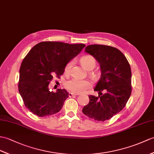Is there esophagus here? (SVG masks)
Here are the masks:
<instances>
[{
  "instance_id": "esophagus-1",
  "label": "esophagus",
  "mask_w": 154,
  "mask_h": 154,
  "mask_svg": "<svg viewBox=\"0 0 154 154\" xmlns=\"http://www.w3.org/2000/svg\"><path fill=\"white\" fill-rule=\"evenodd\" d=\"M77 95H78L77 94H74V93H72V92H69V97H72V96H77Z\"/></svg>"
}]
</instances>
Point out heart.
I'll use <instances>...</instances> for the list:
<instances>
[{"instance_id":"obj_1","label":"heart","mask_w":154,"mask_h":154,"mask_svg":"<svg viewBox=\"0 0 154 154\" xmlns=\"http://www.w3.org/2000/svg\"><path fill=\"white\" fill-rule=\"evenodd\" d=\"M81 63L87 70H91L96 66V60L92 56L85 55L83 56L80 60ZM73 64V61H69L67 62L64 67V72L66 74H69ZM91 75L92 77L96 76V73L91 72ZM91 83L88 80H81L79 79H73L66 83V88L69 91L73 93L79 94L84 92L91 87Z\"/></svg>"}]
</instances>
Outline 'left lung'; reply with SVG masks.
<instances>
[{
  "mask_svg": "<svg viewBox=\"0 0 154 154\" xmlns=\"http://www.w3.org/2000/svg\"><path fill=\"white\" fill-rule=\"evenodd\" d=\"M85 52L94 57L100 65L101 77L94 90L98 96L90 95L83 113L91 119L104 121L120 112L132 92L131 69L126 57L113 46L91 45ZM104 91L103 94L101 92Z\"/></svg>",
  "mask_w": 154,
  "mask_h": 154,
  "instance_id": "left-lung-1",
  "label": "left lung"
}]
</instances>
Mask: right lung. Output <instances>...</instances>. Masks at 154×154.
<instances>
[{"instance_id":"1","label":"right lung","mask_w":154,"mask_h":154,"mask_svg":"<svg viewBox=\"0 0 154 154\" xmlns=\"http://www.w3.org/2000/svg\"><path fill=\"white\" fill-rule=\"evenodd\" d=\"M84 44L70 45L45 41L34 46L25 57L20 69L19 92L26 108L38 117L60 112L69 93L65 89L49 91L53 76L60 78L67 62L80 53Z\"/></svg>"}]
</instances>
